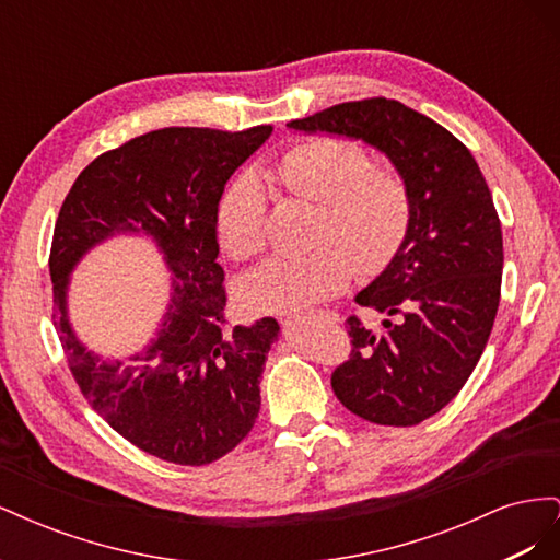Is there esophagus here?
<instances>
[{
    "mask_svg": "<svg viewBox=\"0 0 560 560\" xmlns=\"http://www.w3.org/2000/svg\"><path fill=\"white\" fill-rule=\"evenodd\" d=\"M313 317L329 319V322H338V313H334V311H319V313H313Z\"/></svg>",
    "mask_w": 560,
    "mask_h": 560,
    "instance_id": "1",
    "label": "esophagus"
}]
</instances>
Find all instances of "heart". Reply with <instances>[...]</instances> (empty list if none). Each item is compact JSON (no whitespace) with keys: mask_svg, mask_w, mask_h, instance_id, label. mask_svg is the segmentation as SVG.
<instances>
[{"mask_svg":"<svg viewBox=\"0 0 560 560\" xmlns=\"http://www.w3.org/2000/svg\"><path fill=\"white\" fill-rule=\"evenodd\" d=\"M268 179L315 202L308 235L313 252L273 259L249 273L241 303L252 313H296L346 290L352 273L376 276L393 261L411 222L409 184L393 167L371 165L369 151L343 138L315 135L287 147L266 167ZM266 198L243 177L219 198V245L235 261L266 249Z\"/></svg>","mask_w":560,"mask_h":560,"instance_id":"obj_1","label":"heart"}]
</instances>
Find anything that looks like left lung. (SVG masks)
<instances>
[{"label": "left lung", "mask_w": 560, "mask_h": 560, "mask_svg": "<svg viewBox=\"0 0 560 560\" xmlns=\"http://www.w3.org/2000/svg\"><path fill=\"white\" fill-rule=\"evenodd\" d=\"M287 126L376 147L409 184V231L354 296L385 315L383 329L371 331L358 315L346 319L352 350L331 387L369 422L418 425L460 393L493 329L504 261L493 196L469 149L397 100L334 105Z\"/></svg>", "instance_id": "obj_1"}]
</instances>
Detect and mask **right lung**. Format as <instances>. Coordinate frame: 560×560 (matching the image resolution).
<instances>
[{
  "instance_id": "1",
  "label": "right lung",
  "mask_w": 560,
  "mask_h": 560,
  "mask_svg": "<svg viewBox=\"0 0 560 560\" xmlns=\"http://www.w3.org/2000/svg\"><path fill=\"white\" fill-rule=\"evenodd\" d=\"M163 128L100 154L67 194L50 243L54 325L93 409L132 446L175 465H210L238 446L259 416V378L278 338L273 317L229 327L214 214L229 177L268 135ZM116 232L149 234L174 273L158 338L128 361L83 349L66 317L69 273Z\"/></svg>"
}]
</instances>
